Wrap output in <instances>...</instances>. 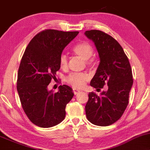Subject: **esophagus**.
<instances>
[{
    "label": "esophagus",
    "instance_id": "obj_1",
    "mask_svg": "<svg viewBox=\"0 0 150 150\" xmlns=\"http://www.w3.org/2000/svg\"><path fill=\"white\" fill-rule=\"evenodd\" d=\"M80 92V90L75 89V88H74V89H73V93H74V94H75V95L78 94V93Z\"/></svg>",
    "mask_w": 150,
    "mask_h": 150
}]
</instances>
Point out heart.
I'll return each instance as SVG.
<instances>
[{"instance_id": "heart-1", "label": "heart", "mask_w": 150, "mask_h": 150, "mask_svg": "<svg viewBox=\"0 0 150 150\" xmlns=\"http://www.w3.org/2000/svg\"><path fill=\"white\" fill-rule=\"evenodd\" d=\"M73 51L75 54L80 57L83 61H85L88 66H92L94 64V59H91L93 53V47L86 42H82L74 47ZM59 66L62 69L68 67V59L66 54H62L59 57ZM89 80V77L85 73H72L66 77V81L68 84L74 88L81 89Z\"/></svg>"}]
</instances>
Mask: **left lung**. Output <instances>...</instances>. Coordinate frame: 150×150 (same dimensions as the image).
<instances>
[{"instance_id":"left-lung-1","label":"left lung","mask_w":150,"mask_h":150,"mask_svg":"<svg viewBox=\"0 0 150 150\" xmlns=\"http://www.w3.org/2000/svg\"><path fill=\"white\" fill-rule=\"evenodd\" d=\"M84 34L94 42L100 58L90 85L97 91L108 85L107 91L100 96L89 93L86 116L93 124L106 127L120 120L129 104L133 82L132 70L123 48L112 36L98 30H86Z\"/></svg>"}]
</instances>
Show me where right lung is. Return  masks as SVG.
<instances>
[{
	"label": "right lung",
	"instance_id": "add662e5",
	"mask_svg": "<svg viewBox=\"0 0 150 150\" xmlns=\"http://www.w3.org/2000/svg\"><path fill=\"white\" fill-rule=\"evenodd\" d=\"M78 31L46 29L34 36L21 58L17 89L23 111L35 125L50 128L66 117V106L73 98V89L60 85L53 93L47 86L60 69L59 57Z\"/></svg>",
	"mask_w": 150,
	"mask_h": 150
}]
</instances>
